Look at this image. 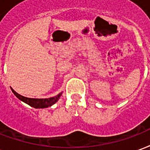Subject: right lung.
Returning a JSON list of instances; mask_svg holds the SVG:
<instances>
[{
  "mask_svg": "<svg viewBox=\"0 0 150 150\" xmlns=\"http://www.w3.org/2000/svg\"><path fill=\"white\" fill-rule=\"evenodd\" d=\"M12 91L13 92V94L17 96V97L21 100V101L25 102V104H29L30 106L35 108H44L50 107L51 105L57 102V100H59V97L61 96L62 93H60L58 96H56L54 97L48 98V99H31V98L25 97L23 96H21L20 94L17 93L16 91L11 88Z\"/></svg>",
  "mask_w": 150,
  "mask_h": 150,
  "instance_id": "right-lung-1",
  "label": "right lung"
}]
</instances>
